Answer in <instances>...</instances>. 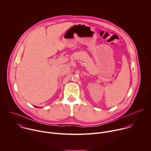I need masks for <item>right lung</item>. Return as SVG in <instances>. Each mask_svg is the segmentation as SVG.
<instances>
[{"instance_id":"1","label":"right lung","mask_w":151,"mask_h":151,"mask_svg":"<svg viewBox=\"0 0 151 151\" xmlns=\"http://www.w3.org/2000/svg\"><path fill=\"white\" fill-rule=\"evenodd\" d=\"M34 107H36V108H38V107H35V106H34Z\"/></svg>"}]
</instances>
